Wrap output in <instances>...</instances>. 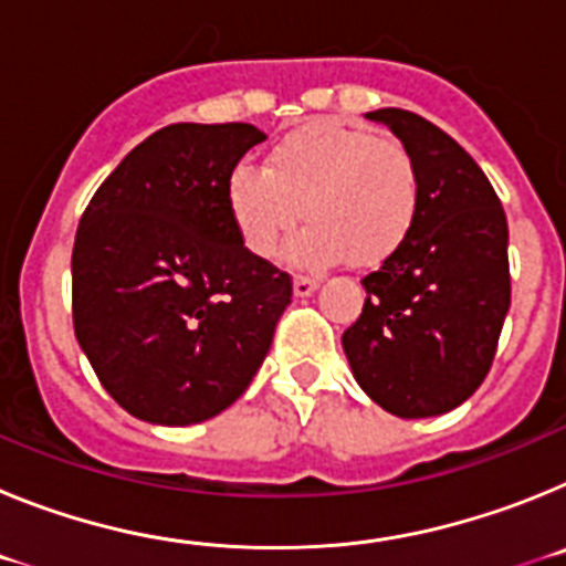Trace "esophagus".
Returning <instances> with one entry per match:
<instances>
[{
	"mask_svg": "<svg viewBox=\"0 0 566 566\" xmlns=\"http://www.w3.org/2000/svg\"><path fill=\"white\" fill-rule=\"evenodd\" d=\"M317 286H319V280L297 274V277H294V297H308V294L317 292Z\"/></svg>",
	"mask_w": 566,
	"mask_h": 566,
	"instance_id": "34e87169",
	"label": "esophagus"
}]
</instances>
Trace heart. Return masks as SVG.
I'll return each instance as SVG.
<instances>
[{
    "instance_id": "obj_1",
    "label": "heart",
    "mask_w": 566,
    "mask_h": 566,
    "mask_svg": "<svg viewBox=\"0 0 566 566\" xmlns=\"http://www.w3.org/2000/svg\"><path fill=\"white\" fill-rule=\"evenodd\" d=\"M227 207L249 254L269 260L294 232L289 258L326 269L352 258L379 266L411 238L419 212V172L399 142L337 122H312L272 144L263 169L238 167Z\"/></svg>"
}]
</instances>
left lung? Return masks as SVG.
I'll return each instance as SVG.
<instances>
[{
	"instance_id": "8db88e82",
	"label": "left lung",
	"mask_w": 566,
	"mask_h": 566,
	"mask_svg": "<svg viewBox=\"0 0 566 566\" xmlns=\"http://www.w3.org/2000/svg\"><path fill=\"white\" fill-rule=\"evenodd\" d=\"M411 153V238L363 277L365 306L343 334L354 379L394 417L453 411L488 377L510 308L507 218L479 164L408 109L365 113Z\"/></svg>"
}]
</instances>
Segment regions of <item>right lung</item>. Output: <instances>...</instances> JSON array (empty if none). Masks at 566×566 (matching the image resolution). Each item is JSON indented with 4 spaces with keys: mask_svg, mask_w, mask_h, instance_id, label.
I'll list each match as a JSON object with an SVG mask.
<instances>
[{
    "mask_svg": "<svg viewBox=\"0 0 566 566\" xmlns=\"http://www.w3.org/2000/svg\"><path fill=\"white\" fill-rule=\"evenodd\" d=\"M266 135L169 124L78 221L73 328L104 391L135 419L195 424L247 391L292 303V277L240 243L227 181Z\"/></svg>",
    "mask_w": 566,
    "mask_h": 566,
    "instance_id": "1",
    "label": "right lung"
}]
</instances>
